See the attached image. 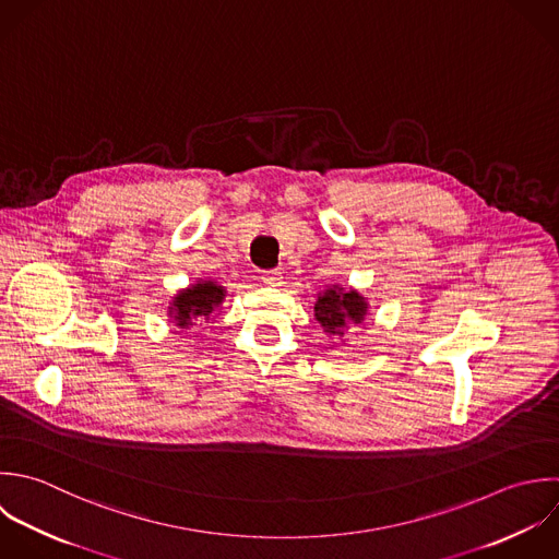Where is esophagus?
<instances>
[{
  "label": "esophagus",
  "mask_w": 559,
  "mask_h": 559,
  "mask_svg": "<svg viewBox=\"0 0 559 559\" xmlns=\"http://www.w3.org/2000/svg\"><path fill=\"white\" fill-rule=\"evenodd\" d=\"M261 278H263V283H267V285H274V287H276V285H281L283 272H281V270H265Z\"/></svg>",
  "instance_id": "34e87169"
}]
</instances>
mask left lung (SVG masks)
I'll use <instances>...</instances> for the list:
<instances>
[{
    "label": "left lung",
    "instance_id": "left-lung-1",
    "mask_svg": "<svg viewBox=\"0 0 559 559\" xmlns=\"http://www.w3.org/2000/svg\"><path fill=\"white\" fill-rule=\"evenodd\" d=\"M316 320L324 326L329 335L344 337L348 324H361L368 311L364 296L357 292H342L340 287H331L318 296L313 307Z\"/></svg>",
    "mask_w": 559,
    "mask_h": 559
}]
</instances>
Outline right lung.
I'll return each instance as SVG.
<instances>
[{
  "label": "right lung",
  "mask_w": 559,
  "mask_h": 559,
  "mask_svg": "<svg viewBox=\"0 0 559 559\" xmlns=\"http://www.w3.org/2000/svg\"><path fill=\"white\" fill-rule=\"evenodd\" d=\"M224 296H226L224 287L215 285L213 281H200L189 289H182L174 298L169 307V316L178 322L180 329H185L198 318L209 320L219 309Z\"/></svg>",
  "instance_id": "obj_1"
}]
</instances>
